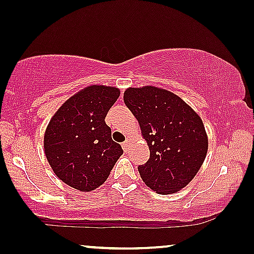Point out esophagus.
<instances>
[{"instance_id": "1", "label": "esophagus", "mask_w": 254, "mask_h": 254, "mask_svg": "<svg viewBox=\"0 0 254 254\" xmlns=\"http://www.w3.org/2000/svg\"><path fill=\"white\" fill-rule=\"evenodd\" d=\"M130 140H132V139H130V137H128L127 139H126V141H125V143H122V148H124V150L125 151H128V150H129V144H130Z\"/></svg>"}]
</instances>
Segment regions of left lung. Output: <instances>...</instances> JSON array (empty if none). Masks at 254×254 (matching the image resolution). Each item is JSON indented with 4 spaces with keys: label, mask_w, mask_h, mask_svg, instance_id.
Here are the masks:
<instances>
[{
    "label": "left lung",
    "mask_w": 254,
    "mask_h": 254,
    "mask_svg": "<svg viewBox=\"0 0 254 254\" xmlns=\"http://www.w3.org/2000/svg\"><path fill=\"white\" fill-rule=\"evenodd\" d=\"M124 100L150 150L148 162L138 167L143 182L163 195L182 190L208 151L202 119L181 97L160 87H129Z\"/></svg>",
    "instance_id": "8db88e82"
}]
</instances>
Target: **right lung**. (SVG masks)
Returning a JSON list of instances; mask_svg holds the SVG:
<instances>
[{"instance_id":"obj_1","label":"right lung","mask_w":254,"mask_h":254,"mask_svg":"<svg viewBox=\"0 0 254 254\" xmlns=\"http://www.w3.org/2000/svg\"><path fill=\"white\" fill-rule=\"evenodd\" d=\"M119 97L117 87H84L63 103L46 128L43 150L48 163L73 189L89 192L99 188L124 154L105 124Z\"/></svg>"}]
</instances>
